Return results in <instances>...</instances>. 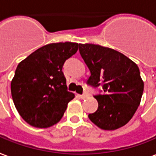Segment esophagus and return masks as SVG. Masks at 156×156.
Wrapping results in <instances>:
<instances>
[{"mask_svg":"<svg viewBox=\"0 0 156 156\" xmlns=\"http://www.w3.org/2000/svg\"><path fill=\"white\" fill-rule=\"evenodd\" d=\"M80 98H86L87 97V94L86 93V92H84L83 94H81V95H80Z\"/></svg>","mask_w":156,"mask_h":156,"instance_id":"34e87169","label":"esophagus"}]
</instances>
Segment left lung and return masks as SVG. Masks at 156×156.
I'll use <instances>...</instances> for the list:
<instances>
[{
	"label": "left lung",
	"mask_w": 156,
	"mask_h": 156,
	"mask_svg": "<svg viewBox=\"0 0 156 156\" xmlns=\"http://www.w3.org/2000/svg\"><path fill=\"white\" fill-rule=\"evenodd\" d=\"M79 51L91 72L87 84L94 88L102 86L104 92L94 95L98 108L88 118L104 130L125 126L140 105L144 92L137 65L121 52L99 45L79 44Z\"/></svg>",
	"instance_id": "left-lung-1"
}]
</instances>
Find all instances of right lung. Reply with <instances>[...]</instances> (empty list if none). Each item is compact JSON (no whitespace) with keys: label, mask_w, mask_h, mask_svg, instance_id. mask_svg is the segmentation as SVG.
Wrapping results in <instances>:
<instances>
[{"label":"right lung","mask_w":156,"mask_h":156,"mask_svg":"<svg viewBox=\"0 0 156 156\" xmlns=\"http://www.w3.org/2000/svg\"><path fill=\"white\" fill-rule=\"evenodd\" d=\"M78 47L75 42L47 44L19 64L11 92L16 109L28 124L47 128L63 117L75 94L68 91L62 69Z\"/></svg>","instance_id":"1"}]
</instances>
